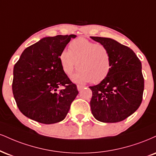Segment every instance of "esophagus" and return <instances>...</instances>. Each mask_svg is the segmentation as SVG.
Masks as SVG:
<instances>
[{
  "label": "esophagus",
  "instance_id": "1",
  "mask_svg": "<svg viewBox=\"0 0 156 156\" xmlns=\"http://www.w3.org/2000/svg\"><path fill=\"white\" fill-rule=\"evenodd\" d=\"M84 88L83 86H81V85H77V89H78V91H81L82 89H83Z\"/></svg>",
  "mask_w": 156,
  "mask_h": 156
}]
</instances>
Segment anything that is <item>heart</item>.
Here are the masks:
<instances>
[{"label":"heart","instance_id":"heart-1","mask_svg":"<svg viewBox=\"0 0 156 156\" xmlns=\"http://www.w3.org/2000/svg\"><path fill=\"white\" fill-rule=\"evenodd\" d=\"M59 60L67 76H70L77 67L78 71L73 79L78 83H100L108 77L112 67L111 54L108 47L83 37L71 41L69 50L60 52Z\"/></svg>","mask_w":156,"mask_h":156}]
</instances>
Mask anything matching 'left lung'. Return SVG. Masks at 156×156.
<instances>
[{"label": "left lung", "instance_id": "obj_1", "mask_svg": "<svg viewBox=\"0 0 156 156\" xmlns=\"http://www.w3.org/2000/svg\"><path fill=\"white\" fill-rule=\"evenodd\" d=\"M91 38L106 46L111 54V70L105 80L90 86L94 117L103 123L123 121L141 105L144 91L142 63L128 46L108 37Z\"/></svg>", "mask_w": 156, "mask_h": 156}]
</instances>
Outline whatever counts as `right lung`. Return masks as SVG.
I'll use <instances>...</instances> for the list:
<instances>
[{
  "label": "right lung",
  "instance_id": "add662e5",
  "mask_svg": "<svg viewBox=\"0 0 156 156\" xmlns=\"http://www.w3.org/2000/svg\"><path fill=\"white\" fill-rule=\"evenodd\" d=\"M75 35L46 37L24 50L14 65L12 91L19 110L45 124L62 121L78 94L59 56ZM60 86L64 89L58 90Z\"/></svg>",
  "mask_w": 156,
  "mask_h": 156
}]
</instances>
